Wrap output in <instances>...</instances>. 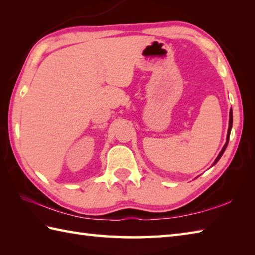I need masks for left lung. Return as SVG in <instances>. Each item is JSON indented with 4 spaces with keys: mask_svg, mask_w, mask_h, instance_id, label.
Here are the masks:
<instances>
[{
    "mask_svg": "<svg viewBox=\"0 0 255 255\" xmlns=\"http://www.w3.org/2000/svg\"><path fill=\"white\" fill-rule=\"evenodd\" d=\"M230 119H229V128H228V134H227V142H226V144L224 145V148H223V150L220 151V153H219V155L217 156V159L215 160V163L214 164H216L217 163V162L219 161V159L221 158V155L224 154V152H225V150H226V148H227V145H228V142H229V137H230V132H231V128H232V110L230 111Z\"/></svg>",
    "mask_w": 255,
    "mask_h": 255,
    "instance_id": "obj_1",
    "label": "left lung"
}]
</instances>
